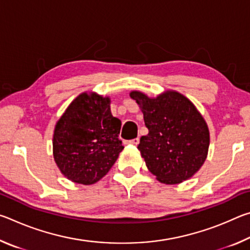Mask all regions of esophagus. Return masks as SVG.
<instances>
[{
    "instance_id": "34e87169",
    "label": "esophagus",
    "mask_w": 250,
    "mask_h": 250,
    "mask_svg": "<svg viewBox=\"0 0 250 250\" xmlns=\"http://www.w3.org/2000/svg\"><path fill=\"white\" fill-rule=\"evenodd\" d=\"M139 142H140V139H139V138L132 139V140H130V141H129V143H131V145H133V146H138V145H139Z\"/></svg>"
}]
</instances>
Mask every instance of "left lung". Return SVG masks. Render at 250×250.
<instances>
[{
    "label": "left lung",
    "instance_id": "1",
    "mask_svg": "<svg viewBox=\"0 0 250 250\" xmlns=\"http://www.w3.org/2000/svg\"><path fill=\"white\" fill-rule=\"evenodd\" d=\"M149 133L138 149L146 167L164 184H180L200 170L208 153L209 130L191 100L175 90L155 98L133 90Z\"/></svg>",
    "mask_w": 250,
    "mask_h": 250
}]
</instances>
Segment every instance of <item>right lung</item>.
<instances>
[{
  "instance_id": "obj_1",
  "label": "right lung",
  "mask_w": 250,
  "mask_h": 250,
  "mask_svg": "<svg viewBox=\"0 0 250 250\" xmlns=\"http://www.w3.org/2000/svg\"><path fill=\"white\" fill-rule=\"evenodd\" d=\"M109 97L83 92L56 122L53 155L57 167L74 183L91 185L103 179L124 150L121 121L111 115Z\"/></svg>"
}]
</instances>
